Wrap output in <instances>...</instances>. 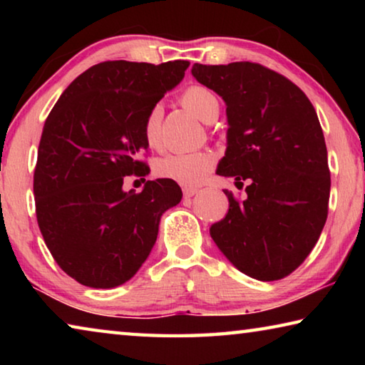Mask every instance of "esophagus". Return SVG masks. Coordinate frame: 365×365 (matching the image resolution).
<instances>
[{
  "instance_id": "1",
  "label": "esophagus",
  "mask_w": 365,
  "mask_h": 365,
  "mask_svg": "<svg viewBox=\"0 0 365 365\" xmlns=\"http://www.w3.org/2000/svg\"><path fill=\"white\" fill-rule=\"evenodd\" d=\"M197 191H200V190L195 188V187H185L183 188V196L185 197H191V196H195Z\"/></svg>"
}]
</instances>
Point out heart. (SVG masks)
<instances>
[{
  "mask_svg": "<svg viewBox=\"0 0 365 365\" xmlns=\"http://www.w3.org/2000/svg\"><path fill=\"white\" fill-rule=\"evenodd\" d=\"M180 101L191 114L197 119L211 123L219 117L220 103L219 98L206 86L193 85L187 88L180 96ZM160 120H163V108L160 104L148 110L143 120V137L146 145L158 150L160 146ZM214 165V158L206 151L172 153L156 160L154 170L156 174L168 180L185 187H196L202 183Z\"/></svg>",
  "mask_w": 365,
  "mask_h": 365,
  "instance_id": "b5f03b06",
  "label": "heart"
}]
</instances>
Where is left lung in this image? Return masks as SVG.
<instances>
[{
  "instance_id": "left-lung-1",
  "label": "left lung",
  "mask_w": 365,
  "mask_h": 365,
  "mask_svg": "<svg viewBox=\"0 0 365 365\" xmlns=\"http://www.w3.org/2000/svg\"><path fill=\"white\" fill-rule=\"evenodd\" d=\"M191 73L227 104L217 174L250 182L243 201L225 190L228 212L209 233L240 272L280 280L304 262L329 214L330 170L316 109L292 80L261 64H195Z\"/></svg>"
}]
</instances>
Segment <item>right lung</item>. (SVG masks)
<instances>
[{"label":"right lung","instance_id":"add662e5","mask_svg":"<svg viewBox=\"0 0 365 365\" xmlns=\"http://www.w3.org/2000/svg\"><path fill=\"white\" fill-rule=\"evenodd\" d=\"M188 61L100 63L73 80L43 127L34 174L35 211L54 261L90 288L119 287L150 256L159 220L182 200L168 178L123 191L150 174L143 120L182 82Z\"/></svg>","mask_w":365,"mask_h":365}]
</instances>
